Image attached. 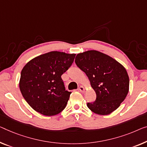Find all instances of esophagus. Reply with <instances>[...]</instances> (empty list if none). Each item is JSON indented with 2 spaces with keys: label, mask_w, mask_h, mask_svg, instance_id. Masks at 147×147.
Returning a JSON list of instances; mask_svg holds the SVG:
<instances>
[{
  "label": "esophagus",
  "mask_w": 147,
  "mask_h": 147,
  "mask_svg": "<svg viewBox=\"0 0 147 147\" xmlns=\"http://www.w3.org/2000/svg\"><path fill=\"white\" fill-rule=\"evenodd\" d=\"M78 90H79L80 92H84L85 88L83 86H80L79 88H78Z\"/></svg>",
  "instance_id": "obj_1"
}]
</instances>
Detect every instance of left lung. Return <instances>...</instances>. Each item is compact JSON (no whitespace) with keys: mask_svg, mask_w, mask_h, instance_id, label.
<instances>
[{"mask_svg":"<svg viewBox=\"0 0 147 147\" xmlns=\"http://www.w3.org/2000/svg\"><path fill=\"white\" fill-rule=\"evenodd\" d=\"M75 63L86 76L96 99L87 106L98 115H108L119 108L129 92V78L126 69L108 55L90 50L78 53Z\"/></svg>","mask_w":147,"mask_h":147,"instance_id":"left-lung-1","label":"left lung"}]
</instances>
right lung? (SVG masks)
Instances as JSON below:
<instances>
[{
  "mask_svg": "<svg viewBox=\"0 0 147 147\" xmlns=\"http://www.w3.org/2000/svg\"><path fill=\"white\" fill-rule=\"evenodd\" d=\"M75 55L51 51L34 58L24 67L20 90L35 111L52 116L65 108L71 92L65 90L61 75L73 64Z\"/></svg>",
  "mask_w": 147,
  "mask_h": 147,
  "instance_id": "right-lung-1",
  "label": "right lung"
}]
</instances>
